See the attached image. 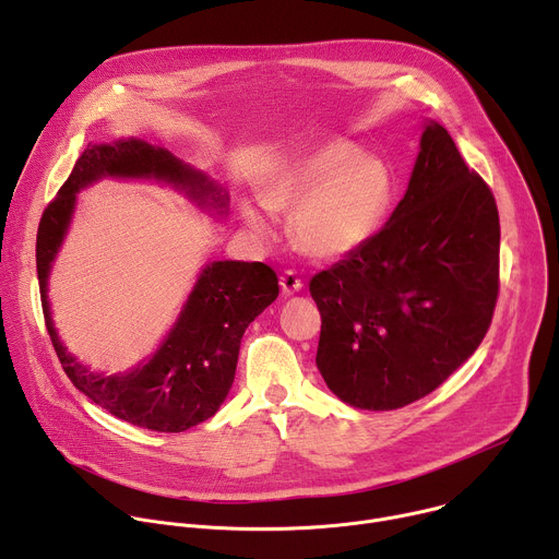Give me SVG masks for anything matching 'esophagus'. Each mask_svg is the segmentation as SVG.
<instances>
[{
	"label": "esophagus",
	"instance_id": "34e87169",
	"mask_svg": "<svg viewBox=\"0 0 559 559\" xmlns=\"http://www.w3.org/2000/svg\"><path fill=\"white\" fill-rule=\"evenodd\" d=\"M281 289H283L285 296H294L296 292L302 289V283H300V278L294 272H285L281 276Z\"/></svg>",
	"mask_w": 559,
	"mask_h": 559
}]
</instances>
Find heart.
<instances>
[{"label":"heart","instance_id":"b5f03b06","mask_svg":"<svg viewBox=\"0 0 559 559\" xmlns=\"http://www.w3.org/2000/svg\"><path fill=\"white\" fill-rule=\"evenodd\" d=\"M259 199L270 212L294 207L289 231L300 252L341 261L378 231L391 203V177L380 158L338 139L289 158L265 179ZM241 216L257 241H270L274 221L267 212L246 199Z\"/></svg>","mask_w":559,"mask_h":559}]
</instances>
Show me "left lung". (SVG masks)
Instances as JSON below:
<instances>
[{
    "instance_id": "obj_1",
    "label": "left lung",
    "mask_w": 559,
    "mask_h": 559,
    "mask_svg": "<svg viewBox=\"0 0 559 559\" xmlns=\"http://www.w3.org/2000/svg\"><path fill=\"white\" fill-rule=\"evenodd\" d=\"M500 218L444 126L427 119L401 203L309 281L316 367L349 407L389 412L440 386L483 343L498 298Z\"/></svg>"
}]
</instances>
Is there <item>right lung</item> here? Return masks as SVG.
Here are the masks:
<instances>
[{"label":"right lung","instance_id":"add662e5","mask_svg":"<svg viewBox=\"0 0 559 559\" xmlns=\"http://www.w3.org/2000/svg\"><path fill=\"white\" fill-rule=\"evenodd\" d=\"M102 179H145L170 186L218 221L227 216L229 197L205 173L143 139L88 143L68 181L44 210L37 231L41 307L66 376L119 420L150 431L179 433L205 423L223 405L234 382L241 338L254 318L276 300L278 278L265 263H207L154 354L121 373L93 371L68 352L57 334L48 278L70 229L76 194Z\"/></svg>","mask_w":559,"mask_h":559}]
</instances>
